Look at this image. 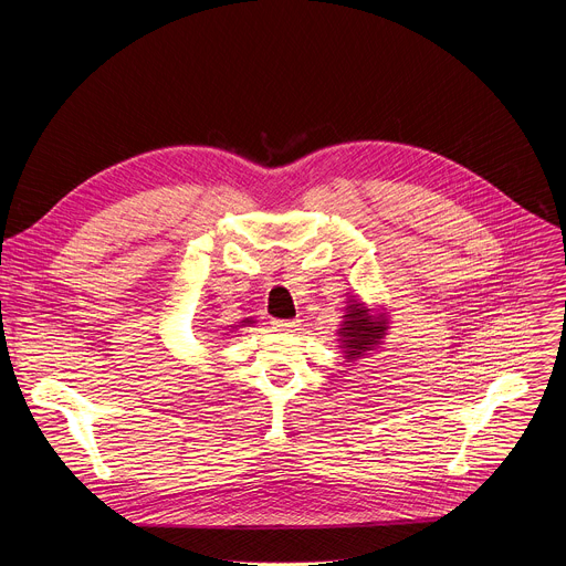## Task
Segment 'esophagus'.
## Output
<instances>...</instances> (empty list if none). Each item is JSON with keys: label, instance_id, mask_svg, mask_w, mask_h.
<instances>
[{"label": "esophagus", "instance_id": "34e87169", "mask_svg": "<svg viewBox=\"0 0 566 566\" xmlns=\"http://www.w3.org/2000/svg\"><path fill=\"white\" fill-rule=\"evenodd\" d=\"M297 322H300V319H273L271 325H273V329H277V332H295Z\"/></svg>", "mask_w": 566, "mask_h": 566}]
</instances>
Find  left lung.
I'll list each match as a JSON object with an SVG mask.
<instances>
[{
  "mask_svg": "<svg viewBox=\"0 0 566 566\" xmlns=\"http://www.w3.org/2000/svg\"><path fill=\"white\" fill-rule=\"evenodd\" d=\"M385 319L371 317L369 308L363 306V302H352L347 306V315L340 329L343 349L347 354V360H356L380 345L385 336Z\"/></svg>",
  "mask_w": 566,
  "mask_h": 566,
  "instance_id": "left-lung-1",
  "label": "left lung"
}]
</instances>
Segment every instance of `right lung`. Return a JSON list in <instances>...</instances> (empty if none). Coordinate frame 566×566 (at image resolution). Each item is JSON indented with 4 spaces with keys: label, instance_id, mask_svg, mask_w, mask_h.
<instances>
[{
    "label": "right lung",
    "instance_id": "add662e5",
    "mask_svg": "<svg viewBox=\"0 0 566 566\" xmlns=\"http://www.w3.org/2000/svg\"><path fill=\"white\" fill-rule=\"evenodd\" d=\"M244 322H253V319H244Z\"/></svg>",
    "mask_w": 566,
    "mask_h": 566
}]
</instances>
